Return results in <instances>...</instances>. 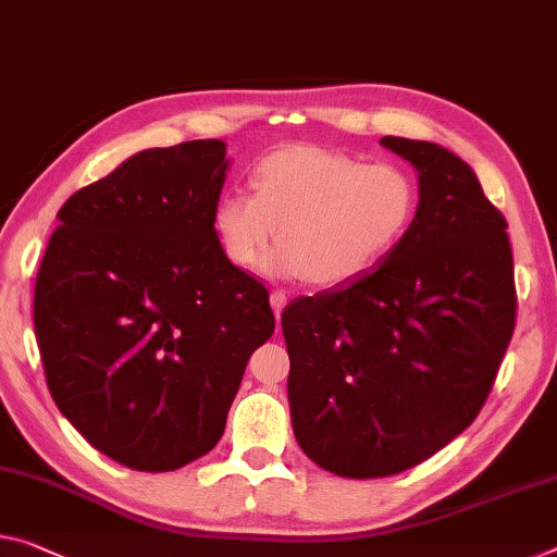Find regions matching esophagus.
<instances>
[{
  "mask_svg": "<svg viewBox=\"0 0 557 557\" xmlns=\"http://www.w3.org/2000/svg\"><path fill=\"white\" fill-rule=\"evenodd\" d=\"M286 304H288L286 290H273V294H271V308H273V311H276V315H281V311H284Z\"/></svg>",
  "mask_w": 557,
  "mask_h": 557,
  "instance_id": "obj_1",
  "label": "esophagus"
}]
</instances>
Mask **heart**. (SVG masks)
<instances>
[{
  "instance_id": "heart-1",
  "label": "heart",
  "mask_w": 557,
  "mask_h": 557,
  "mask_svg": "<svg viewBox=\"0 0 557 557\" xmlns=\"http://www.w3.org/2000/svg\"><path fill=\"white\" fill-rule=\"evenodd\" d=\"M253 191L226 189L213 203V236L234 267L263 259L271 278L348 284L396 249L413 224L418 189L396 164H363L344 151L288 144L263 157Z\"/></svg>"
}]
</instances>
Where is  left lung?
<instances>
[{
    "label": "left lung",
    "instance_id": "1",
    "mask_svg": "<svg viewBox=\"0 0 557 557\" xmlns=\"http://www.w3.org/2000/svg\"><path fill=\"white\" fill-rule=\"evenodd\" d=\"M381 147L416 169L413 224L373 271L281 315L294 435L344 478L400 473L463 433L516 329L508 224L475 171L433 141Z\"/></svg>",
    "mask_w": 557,
    "mask_h": 557
}]
</instances>
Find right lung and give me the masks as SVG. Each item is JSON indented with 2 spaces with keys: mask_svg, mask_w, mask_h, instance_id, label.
Instances as JSON below:
<instances>
[{
  "mask_svg": "<svg viewBox=\"0 0 557 557\" xmlns=\"http://www.w3.org/2000/svg\"><path fill=\"white\" fill-rule=\"evenodd\" d=\"M228 166L219 139L144 149L57 213L34 286L47 386L126 468L176 470L216 446L276 326L267 286L213 236Z\"/></svg>",
  "mask_w": 557,
  "mask_h": 557,
  "instance_id": "1",
  "label": "right lung"
}]
</instances>
